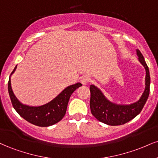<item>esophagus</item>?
Instances as JSON below:
<instances>
[{
  "label": "esophagus",
  "instance_id": "obj_1",
  "mask_svg": "<svg viewBox=\"0 0 158 158\" xmlns=\"http://www.w3.org/2000/svg\"><path fill=\"white\" fill-rule=\"evenodd\" d=\"M90 78L88 76H84L81 78V82L82 85H86L88 84V81H90Z\"/></svg>",
  "mask_w": 158,
  "mask_h": 158
}]
</instances>
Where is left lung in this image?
Wrapping results in <instances>:
<instances>
[{"instance_id":"obj_1","label":"left lung","mask_w":158,"mask_h":158,"mask_svg":"<svg viewBox=\"0 0 158 158\" xmlns=\"http://www.w3.org/2000/svg\"><path fill=\"white\" fill-rule=\"evenodd\" d=\"M138 61L146 70L145 89L137 102L131 104H117L110 102L103 94L102 90L94 85H90V108L91 114L105 124L109 126H119L129 122L137 117L142 110L147 101L150 90L149 70L140 51L137 49Z\"/></svg>"}]
</instances>
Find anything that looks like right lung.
Here are the masks:
<instances>
[{
	"label": "right lung",
	"instance_id": "add662e5",
	"mask_svg": "<svg viewBox=\"0 0 158 158\" xmlns=\"http://www.w3.org/2000/svg\"><path fill=\"white\" fill-rule=\"evenodd\" d=\"M17 65L10 74L8 82V91L12 106L18 114L27 122L37 126L48 127L61 120L66 114L67 107L71 94L81 87L80 82L70 85L64 88L51 101L39 106H31L21 103L13 93L11 86V76L15 73Z\"/></svg>",
	"mask_w": 158,
	"mask_h": 158
}]
</instances>
